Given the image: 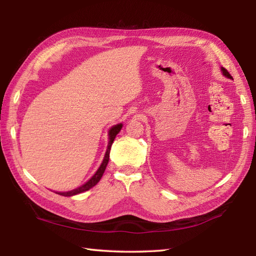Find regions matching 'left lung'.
<instances>
[{
    "instance_id": "obj_1",
    "label": "left lung",
    "mask_w": 256,
    "mask_h": 256,
    "mask_svg": "<svg viewBox=\"0 0 256 256\" xmlns=\"http://www.w3.org/2000/svg\"><path fill=\"white\" fill-rule=\"evenodd\" d=\"M221 72H222V74H224V76H226V78H230V79H232V76L228 72V70L226 69V68H224V67H221Z\"/></svg>"
}]
</instances>
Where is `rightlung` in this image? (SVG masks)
I'll return each mask as SVG.
<instances>
[{
	"label": "right lung",
	"instance_id": "1",
	"mask_svg": "<svg viewBox=\"0 0 256 256\" xmlns=\"http://www.w3.org/2000/svg\"><path fill=\"white\" fill-rule=\"evenodd\" d=\"M123 126L122 123L120 124H116V125H113V126L110 128V131H108V148H106V155H104V158H103L102 160V164L100 165L99 170H98L96 172V174L94 176H92L88 182H86V184H84L82 186H80L78 188H76L74 190H70V192H56L60 196H64V197H72V196H74V194H81L84 192H86V190L91 189L94 186H96V184L100 182V179L103 175V172H104L106 168V165L108 162V157H110V150H111V146H112V143L114 138H116V136L118 135V133L121 131V128Z\"/></svg>",
	"mask_w": 256,
	"mask_h": 256
}]
</instances>
